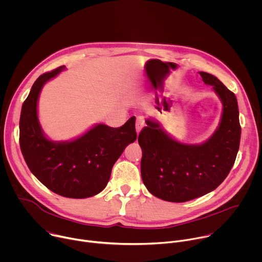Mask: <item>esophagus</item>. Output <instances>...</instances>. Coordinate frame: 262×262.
I'll list each match as a JSON object with an SVG mask.
<instances>
[{
  "label": "esophagus",
  "instance_id": "esophagus-1",
  "mask_svg": "<svg viewBox=\"0 0 262 262\" xmlns=\"http://www.w3.org/2000/svg\"><path fill=\"white\" fill-rule=\"evenodd\" d=\"M143 126H144V120H143V118H141V117L137 118V121H136V130H137V134H138V135H139V133L141 132V129H142Z\"/></svg>",
  "mask_w": 262,
  "mask_h": 262
}]
</instances>
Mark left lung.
<instances>
[{"instance_id":"obj_1","label":"left lung","mask_w":262,"mask_h":262,"mask_svg":"<svg viewBox=\"0 0 262 262\" xmlns=\"http://www.w3.org/2000/svg\"><path fill=\"white\" fill-rule=\"evenodd\" d=\"M200 76L223 102L221 123L206 142H177L151 119L146 120L138 138L142 180L149 192L165 201L185 202L215 190L229 174L239 148L242 128L234 93L212 74L201 71Z\"/></svg>"}]
</instances>
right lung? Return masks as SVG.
<instances>
[{"label":"right lung","mask_w":262,"mask_h":262,"mask_svg":"<svg viewBox=\"0 0 262 262\" xmlns=\"http://www.w3.org/2000/svg\"><path fill=\"white\" fill-rule=\"evenodd\" d=\"M64 68L41 74L33 84L21 106L19 145L30 171L49 190L63 197L83 199L106 186L114 164L137 139L136 117L120 127L97 124L71 142L48 140L37 116V101L42 86Z\"/></svg>","instance_id":"right-lung-1"}]
</instances>
